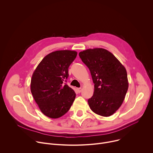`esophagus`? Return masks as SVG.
I'll return each mask as SVG.
<instances>
[{
  "mask_svg": "<svg viewBox=\"0 0 153 153\" xmlns=\"http://www.w3.org/2000/svg\"><path fill=\"white\" fill-rule=\"evenodd\" d=\"M77 92H78L79 93H80L81 92V91H82V88H77Z\"/></svg>",
  "mask_w": 153,
  "mask_h": 153,
  "instance_id": "34e87169",
  "label": "esophagus"
}]
</instances>
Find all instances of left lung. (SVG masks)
Listing matches in <instances>:
<instances>
[{
  "label": "left lung",
  "mask_w": 153,
  "mask_h": 153,
  "mask_svg": "<svg viewBox=\"0 0 153 153\" xmlns=\"http://www.w3.org/2000/svg\"><path fill=\"white\" fill-rule=\"evenodd\" d=\"M89 68L93 83V96L88 102L96 114L108 117L122 105L128 88L127 73L123 65L103 48L88 49L79 54Z\"/></svg>",
  "instance_id": "1"
}]
</instances>
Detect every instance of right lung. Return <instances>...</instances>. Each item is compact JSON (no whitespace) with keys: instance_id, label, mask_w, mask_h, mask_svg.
<instances>
[{"instance_id":"right-lung-1","label":"right lung","mask_w":153,"mask_h":153,"mask_svg":"<svg viewBox=\"0 0 153 153\" xmlns=\"http://www.w3.org/2000/svg\"><path fill=\"white\" fill-rule=\"evenodd\" d=\"M77 54L71 50L52 52L42 60L33 74L31 92L41 112L50 118L67 113L75 99V92L64 82Z\"/></svg>"}]
</instances>
